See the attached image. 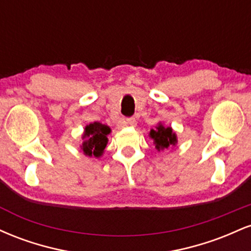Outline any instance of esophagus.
Returning a JSON list of instances; mask_svg holds the SVG:
<instances>
[{
  "mask_svg": "<svg viewBox=\"0 0 251 251\" xmlns=\"http://www.w3.org/2000/svg\"><path fill=\"white\" fill-rule=\"evenodd\" d=\"M124 125H129V126H135L137 125V120L134 119V118H127V119H125L123 122Z\"/></svg>",
  "mask_w": 251,
  "mask_h": 251,
  "instance_id": "1",
  "label": "esophagus"
}]
</instances>
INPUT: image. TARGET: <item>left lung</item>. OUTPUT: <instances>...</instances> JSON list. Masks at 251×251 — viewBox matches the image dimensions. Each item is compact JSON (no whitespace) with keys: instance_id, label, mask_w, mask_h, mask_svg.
I'll return each instance as SVG.
<instances>
[{"instance_id":"1","label":"left lung","mask_w":251,"mask_h":251,"mask_svg":"<svg viewBox=\"0 0 251 251\" xmlns=\"http://www.w3.org/2000/svg\"><path fill=\"white\" fill-rule=\"evenodd\" d=\"M150 138L153 139L155 149L158 151L164 149H169L170 146H175L177 144V135L174 133L171 127H164L162 124L155 127V129L150 131Z\"/></svg>"}]
</instances>
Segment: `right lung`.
<instances>
[{"label":"right lung","mask_w":251,"mask_h":251,"mask_svg":"<svg viewBox=\"0 0 251 251\" xmlns=\"http://www.w3.org/2000/svg\"><path fill=\"white\" fill-rule=\"evenodd\" d=\"M109 133H111V128L101 123L96 122L86 126L82 134L83 142L81 144L83 154L88 157H92V155L97 158L101 157L108 143L107 135Z\"/></svg>","instance_id":"1"}]
</instances>
